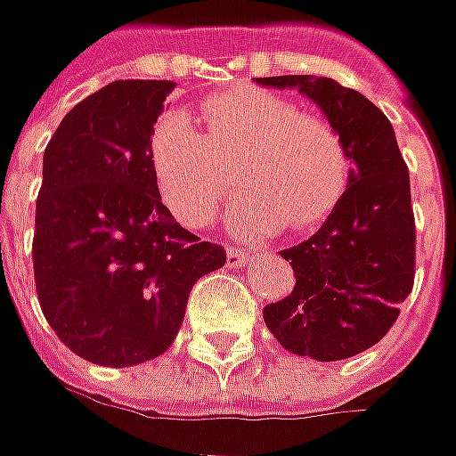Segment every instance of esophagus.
<instances>
[{
  "label": "esophagus",
  "mask_w": 456,
  "mask_h": 456,
  "mask_svg": "<svg viewBox=\"0 0 456 456\" xmlns=\"http://www.w3.org/2000/svg\"><path fill=\"white\" fill-rule=\"evenodd\" d=\"M249 259V255L240 249V247H227V265L229 267H242L244 262Z\"/></svg>",
  "instance_id": "esophagus-1"
}]
</instances>
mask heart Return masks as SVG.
Segmentation results:
<instances>
[{
	"label": "heart",
	"instance_id": "1",
	"mask_svg": "<svg viewBox=\"0 0 456 456\" xmlns=\"http://www.w3.org/2000/svg\"><path fill=\"white\" fill-rule=\"evenodd\" d=\"M197 120L171 113L151 135V171L181 224H207L232 189V166L247 191L232 222L270 234L288 222L310 229L328 219L348 186L351 159L338 128L300 113L275 93L240 87L199 102Z\"/></svg>",
	"mask_w": 456,
	"mask_h": 456
}]
</instances>
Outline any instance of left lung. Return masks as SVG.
Here are the masks:
<instances>
[{"instance_id": "obj_1", "label": "left lung", "mask_w": 456, "mask_h": 456, "mask_svg": "<svg viewBox=\"0 0 456 456\" xmlns=\"http://www.w3.org/2000/svg\"><path fill=\"white\" fill-rule=\"evenodd\" d=\"M255 83L295 87L310 98L354 161L322 227L280 252L290 259L295 288L265 305V325L295 355L343 361L363 354L388 333L414 288V209L396 134L366 95L330 77L280 75Z\"/></svg>"}]
</instances>
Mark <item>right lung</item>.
Returning a JSON list of instances; mask_svg holds the SVG:
<instances>
[{"label":"right lung","mask_w":456,"mask_h":456,"mask_svg":"<svg viewBox=\"0 0 456 456\" xmlns=\"http://www.w3.org/2000/svg\"><path fill=\"white\" fill-rule=\"evenodd\" d=\"M171 80H116L77 102L42 159L32 265L42 313L72 354L138 366L168 351L199 277L224 267L161 201L151 134Z\"/></svg>","instance_id":"1"}]
</instances>
